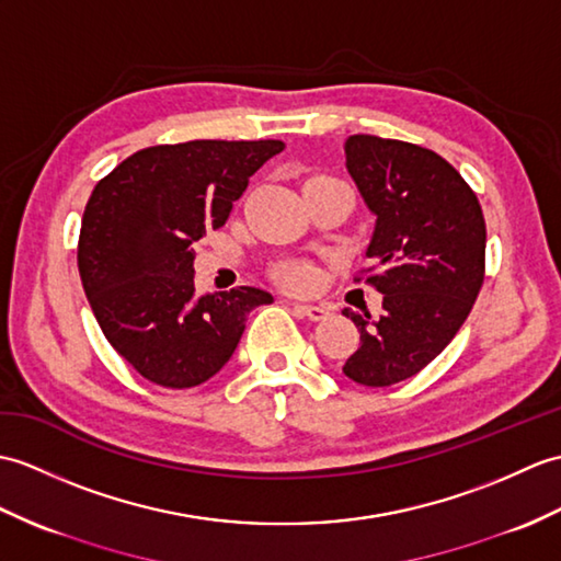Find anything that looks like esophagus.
<instances>
[{
    "instance_id": "obj_1",
    "label": "esophagus",
    "mask_w": 561,
    "mask_h": 561,
    "mask_svg": "<svg viewBox=\"0 0 561 561\" xmlns=\"http://www.w3.org/2000/svg\"><path fill=\"white\" fill-rule=\"evenodd\" d=\"M296 310L301 312V316H306L308 320H312V322H320V320H324L330 316V310L324 308V306H296Z\"/></svg>"
}]
</instances>
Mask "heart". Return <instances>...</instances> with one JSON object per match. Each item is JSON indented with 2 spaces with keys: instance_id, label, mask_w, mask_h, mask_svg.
<instances>
[{
  "instance_id": "obj_1",
  "label": "heart",
  "mask_w": 561,
  "mask_h": 561,
  "mask_svg": "<svg viewBox=\"0 0 561 561\" xmlns=\"http://www.w3.org/2000/svg\"><path fill=\"white\" fill-rule=\"evenodd\" d=\"M282 282L286 286H291V289L304 291L312 284V270L304 263H291V265L282 267Z\"/></svg>"
}]
</instances>
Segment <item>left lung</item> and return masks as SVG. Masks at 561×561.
<instances>
[{
  "instance_id": "obj_1",
  "label": "left lung",
  "mask_w": 561,
  "mask_h": 561,
  "mask_svg": "<svg viewBox=\"0 0 561 561\" xmlns=\"http://www.w3.org/2000/svg\"><path fill=\"white\" fill-rule=\"evenodd\" d=\"M344 154L375 215L368 284L385 308L377 320L344 308L360 330L344 375L389 387L437 358L471 312L485 279V219L471 186L433 150L356 134Z\"/></svg>"
}]
</instances>
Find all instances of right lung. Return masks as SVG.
<instances>
[{"label":"right lung","instance_id":"add662e5","mask_svg":"<svg viewBox=\"0 0 561 561\" xmlns=\"http://www.w3.org/2000/svg\"><path fill=\"white\" fill-rule=\"evenodd\" d=\"M282 140H188L134 152L85 205L78 272L98 324L146 380L186 389L227 366L249 312L272 304L255 286L198 294L195 241L225 225L233 201Z\"/></svg>","mask_w":561,"mask_h":561}]
</instances>
